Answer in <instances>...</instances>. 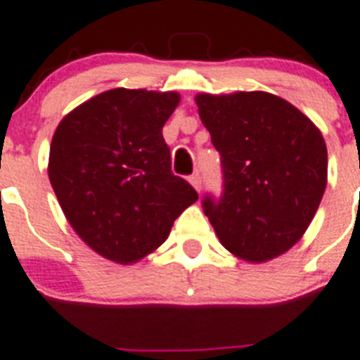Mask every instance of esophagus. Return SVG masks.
<instances>
[{
    "label": "esophagus",
    "instance_id": "1",
    "mask_svg": "<svg viewBox=\"0 0 360 360\" xmlns=\"http://www.w3.org/2000/svg\"><path fill=\"white\" fill-rule=\"evenodd\" d=\"M190 185L194 186L198 192H201V175H199V174L192 175V177H190Z\"/></svg>",
    "mask_w": 360,
    "mask_h": 360
}]
</instances>
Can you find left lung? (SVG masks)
<instances>
[{
	"label": "left lung",
	"instance_id": "left-lung-1",
	"mask_svg": "<svg viewBox=\"0 0 360 360\" xmlns=\"http://www.w3.org/2000/svg\"><path fill=\"white\" fill-rule=\"evenodd\" d=\"M195 104L221 153L225 192L203 201L221 245L249 264L282 256L304 236L328 185L320 129L273 93H199Z\"/></svg>",
	"mask_w": 360,
	"mask_h": 360
}]
</instances>
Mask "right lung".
I'll return each mask as SVG.
<instances>
[{
	"label": "right lung",
	"instance_id": "right-lung-1",
	"mask_svg": "<svg viewBox=\"0 0 360 360\" xmlns=\"http://www.w3.org/2000/svg\"><path fill=\"white\" fill-rule=\"evenodd\" d=\"M181 95L117 87L69 111L53 135L49 181L96 255L135 264L161 247L198 192L172 174L162 126Z\"/></svg>",
	"mask_w": 360,
	"mask_h": 360
}]
</instances>
